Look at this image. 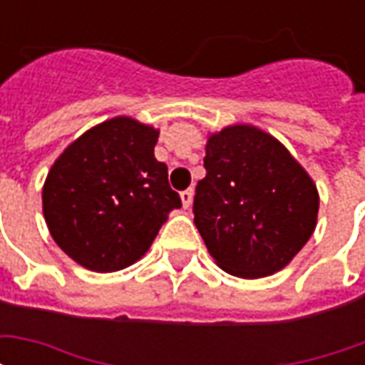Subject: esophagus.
<instances>
[{"label":"esophagus","mask_w":365,"mask_h":365,"mask_svg":"<svg viewBox=\"0 0 365 365\" xmlns=\"http://www.w3.org/2000/svg\"><path fill=\"white\" fill-rule=\"evenodd\" d=\"M191 201H193V190H191V187H187V190L182 191V203H183V207H185V209H190Z\"/></svg>","instance_id":"obj_1"}]
</instances>
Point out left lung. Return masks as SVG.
<instances>
[{"label": "left lung", "mask_w": 365, "mask_h": 365, "mask_svg": "<svg viewBox=\"0 0 365 365\" xmlns=\"http://www.w3.org/2000/svg\"><path fill=\"white\" fill-rule=\"evenodd\" d=\"M195 185V227L225 272L256 279L279 272L317 225L313 180L274 136L248 125L209 136Z\"/></svg>", "instance_id": "obj_1"}]
</instances>
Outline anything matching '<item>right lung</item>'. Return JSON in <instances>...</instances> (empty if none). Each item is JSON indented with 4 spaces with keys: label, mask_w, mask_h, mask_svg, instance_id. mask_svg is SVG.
Returning a JSON list of instances; mask_svg holds the SVG:
<instances>
[{
    "label": "right lung",
    "mask_w": 365,
    "mask_h": 365,
    "mask_svg": "<svg viewBox=\"0 0 365 365\" xmlns=\"http://www.w3.org/2000/svg\"><path fill=\"white\" fill-rule=\"evenodd\" d=\"M158 130L128 117L105 120L68 146L48 172L43 211L52 238L93 272L140 260L182 199L154 158Z\"/></svg>",
    "instance_id": "1"
}]
</instances>
